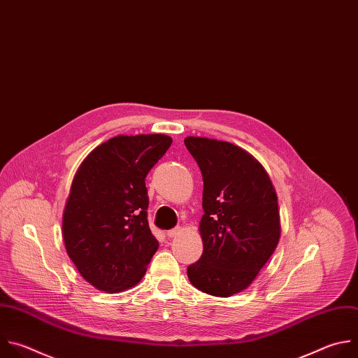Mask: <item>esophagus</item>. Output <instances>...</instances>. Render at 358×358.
<instances>
[{"label": "esophagus", "mask_w": 358, "mask_h": 358, "mask_svg": "<svg viewBox=\"0 0 358 358\" xmlns=\"http://www.w3.org/2000/svg\"><path fill=\"white\" fill-rule=\"evenodd\" d=\"M179 233H180V227H175V229H172V230H168V231H166V236H168V238H173V237H176Z\"/></svg>", "instance_id": "obj_1"}]
</instances>
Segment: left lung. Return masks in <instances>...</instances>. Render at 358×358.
<instances>
[{
	"instance_id": "1",
	"label": "left lung",
	"mask_w": 358,
	"mask_h": 358,
	"mask_svg": "<svg viewBox=\"0 0 358 358\" xmlns=\"http://www.w3.org/2000/svg\"><path fill=\"white\" fill-rule=\"evenodd\" d=\"M203 176L200 259L187 266L194 288L227 298L247 289L273 254L280 223L278 197L262 165L226 141L185 138Z\"/></svg>"
}]
</instances>
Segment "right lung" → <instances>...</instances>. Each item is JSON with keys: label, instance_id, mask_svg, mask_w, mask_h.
<instances>
[{"label": "right lung", "instance_id": "right-lung-1", "mask_svg": "<svg viewBox=\"0 0 358 358\" xmlns=\"http://www.w3.org/2000/svg\"><path fill=\"white\" fill-rule=\"evenodd\" d=\"M171 144L164 134L118 135L78 169L63 213V240L94 288L121 292L145 275L159 247L147 219L145 178Z\"/></svg>", "mask_w": 358, "mask_h": 358}]
</instances>
